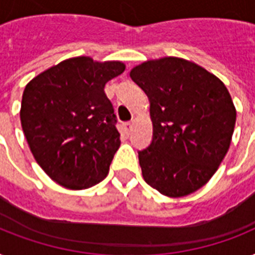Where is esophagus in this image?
Masks as SVG:
<instances>
[{"mask_svg":"<svg viewBox=\"0 0 255 255\" xmlns=\"http://www.w3.org/2000/svg\"><path fill=\"white\" fill-rule=\"evenodd\" d=\"M123 127H124V131L128 133V132L132 129V122H126V123L123 124Z\"/></svg>","mask_w":255,"mask_h":255,"instance_id":"esophagus-1","label":"esophagus"}]
</instances>
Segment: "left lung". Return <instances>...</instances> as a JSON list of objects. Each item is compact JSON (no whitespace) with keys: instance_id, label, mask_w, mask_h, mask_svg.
<instances>
[{"instance_id":"left-lung-1","label":"left lung","mask_w":255,"mask_h":255,"mask_svg":"<svg viewBox=\"0 0 255 255\" xmlns=\"http://www.w3.org/2000/svg\"><path fill=\"white\" fill-rule=\"evenodd\" d=\"M129 77L149 99L151 144L139 151L148 185L184 197L209 181L229 149L236 107L216 75L181 58L147 61Z\"/></svg>"}]
</instances>
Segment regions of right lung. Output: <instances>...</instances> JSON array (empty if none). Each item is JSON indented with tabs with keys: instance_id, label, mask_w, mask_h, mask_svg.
<instances>
[{
	"instance_id": "1",
	"label": "right lung",
	"mask_w": 255,
	"mask_h": 255,
	"mask_svg": "<svg viewBox=\"0 0 255 255\" xmlns=\"http://www.w3.org/2000/svg\"><path fill=\"white\" fill-rule=\"evenodd\" d=\"M124 70L118 61L70 58L26 85L22 129L34 159L59 185L87 189L108 174L120 133L104 86Z\"/></svg>"
}]
</instances>
